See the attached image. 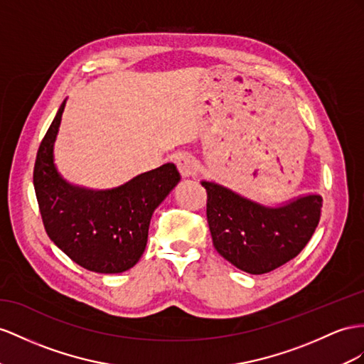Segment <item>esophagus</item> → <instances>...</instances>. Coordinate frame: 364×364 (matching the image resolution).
<instances>
[{"label": "esophagus", "instance_id": "34e87169", "mask_svg": "<svg viewBox=\"0 0 364 364\" xmlns=\"http://www.w3.org/2000/svg\"><path fill=\"white\" fill-rule=\"evenodd\" d=\"M176 166L183 176H195L198 171V163L191 154H180L176 156Z\"/></svg>", "mask_w": 364, "mask_h": 364}]
</instances>
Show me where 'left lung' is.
Segmentation results:
<instances>
[{
  "label": "left lung",
  "mask_w": 364,
  "mask_h": 364,
  "mask_svg": "<svg viewBox=\"0 0 364 364\" xmlns=\"http://www.w3.org/2000/svg\"><path fill=\"white\" fill-rule=\"evenodd\" d=\"M201 184L208 191L213 246L247 274H267L291 262L318 226L323 201L318 193L298 195L267 206L215 181L203 180Z\"/></svg>",
  "instance_id": "1"
}]
</instances>
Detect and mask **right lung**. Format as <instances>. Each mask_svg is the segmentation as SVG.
<instances>
[{
	"mask_svg": "<svg viewBox=\"0 0 364 364\" xmlns=\"http://www.w3.org/2000/svg\"><path fill=\"white\" fill-rule=\"evenodd\" d=\"M66 100L36 154L33 186L46 232L72 262L98 274H119L141 258L151 218L181 176L173 163L106 191L70 184L53 158Z\"/></svg>",
	"mask_w": 364,
	"mask_h": 364,
	"instance_id": "right-lung-1",
	"label": "right lung"
}]
</instances>
